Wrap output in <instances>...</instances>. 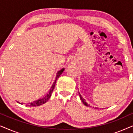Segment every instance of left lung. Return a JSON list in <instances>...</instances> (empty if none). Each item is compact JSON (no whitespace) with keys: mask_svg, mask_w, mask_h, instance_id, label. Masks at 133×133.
<instances>
[{"mask_svg":"<svg viewBox=\"0 0 133 133\" xmlns=\"http://www.w3.org/2000/svg\"><path fill=\"white\" fill-rule=\"evenodd\" d=\"M79 96H80V97H81V101H82V102L83 103V104H84L85 105V106H87V107H89V106H90V105H89L88 104V103H87V102H85V100L84 99H83V98L82 97V96L81 95V94H80V92H79ZM93 108H94V107H93ZM96 109H97V108H96ZM98 109V108H97Z\"/></svg>","mask_w":133,"mask_h":133,"instance_id":"1","label":"left lung"}]
</instances>
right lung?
Segmentation results:
<instances>
[{
  "label": "right lung",
  "instance_id": "1",
  "mask_svg": "<svg viewBox=\"0 0 133 133\" xmlns=\"http://www.w3.org/2000/svg\"><path fill=\"white\" fill-rule=\"evenodd\" d=\"M65 70V68H62L61 69V70H60L59 71L57 72V74H56V79H55V81L54 82V83H52V87H51V89L50 90V91L48 94H46V96H45L43 98H42V99H38L37 101H35L34 102H31V103H26V107H37V106H40V105L43 104V103H46L47 101H48V99H50L51 96V94L52 91H53V90L54 88V87H55V85H56V81H57V79H58L60 77V76L61 75L62 73L63 72V71ZM17 103H20V104L21 105H24L25 103H20L19 102H17Z\"/></svg>",
  "mask_w": 133,
  "mask_h": 133
}]
</instances>
